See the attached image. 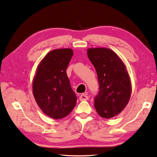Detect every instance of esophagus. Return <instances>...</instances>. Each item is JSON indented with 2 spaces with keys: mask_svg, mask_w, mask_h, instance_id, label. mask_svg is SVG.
I'll return each mask as SVG.
<instances>
[{
  "mask_svg": "<svg viewBox=\"0 0 157 157\" xmlns=\"http://www.w3.org/2000/svg\"><path fill=\"white\" fill-rule=\"evenodd\" d=\"M89 99V96H86V94H82V95H80V96H79V100H80L81 101H86L88 100Z\"/></svg>",
  "mask_w": 157,
  "mask_h": 157,
  "instance_id": "34e87169",
  "label": "esophagus"
}]
</instances>
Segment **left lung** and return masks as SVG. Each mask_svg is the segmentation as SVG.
Masks as SVG:
<instances>
[{"mask_svg": "<svg viewBox=\"0 0 157 157\" xmlns=\"http://www.w3.org/2000/svg\"><path fill=\"white\" fill-rule=\"evenodd\" d=\"M87 56L98 76L99 92L94 100L97 113L105 119L115 117L125 108L132 91L125 64L108 48H89Z\"/></svg>", "mask_w": 157, "mask_h": 157, "instance_id": "8db88e82", "label": "left lung"}]
</instances>
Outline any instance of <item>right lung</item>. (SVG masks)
I'll return each instance as SVG.
<instances>
[{
  "instance_id": "add662e5",
  "label": "right lung",
  "mask_w": 157,
  "mask_h": 157,
  "mask_svg": "<svg viewBox=\"0 0 157 157\" xmlns=\"http://www.w3.org/2000/svg\"><path fill=\"white\" fill-rule=\"evenodd\" d=\"M73 51L54 49L44 57L36 70L33 81V94L41 110L49 117L60 119L71 113L77 103L66 69Z\"/></svg>"
}]
</instances>
